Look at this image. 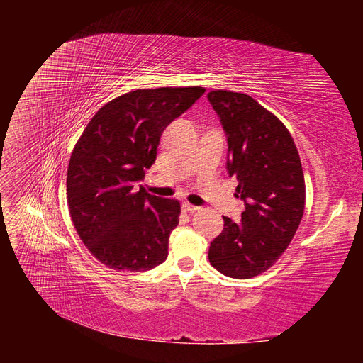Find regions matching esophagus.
<instances>
[{"mask_svg":"<svg viewBox=\"0 0 363 363\" xmlns=\"http://www.w3.org/2000/svg\"><path fill=\"white\" fill-rule=\"evenodd\" d=\"M182 208L184 212H194V211H196V206H194V204H191V203H188V201H184V203H182Z\"/></svg>","mask_w":363,"mask_h":363,"instance_id":"obj_1","label":"esophagus"}]
</instances>
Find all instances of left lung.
<instances>
[{
    "label": "left lung",
    "mask_w": 363,
    "mask_h": 363,
    "mask_svg": "<svg viewBox=\"0 0 363 363\" xmlns=\"http://www.w3.org/2000/svg\"><path fill=\"white\" fill-rule=\"evenodd\" d=\"M207 100L227 138V171L245 204L240 223L224 218L208 260L232 279H251L279 260L298 228L306 200L294 139L281 121L245 94L212 91Z\"/></svg>",
    "instance_id": "8db88e82"
}]
</instances>
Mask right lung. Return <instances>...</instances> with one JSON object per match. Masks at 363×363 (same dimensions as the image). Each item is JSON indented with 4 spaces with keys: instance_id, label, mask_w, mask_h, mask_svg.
<instances>
[{
    "instance_id": "right-lung-1",
    "label": "right lung",
    "mask_w": 363,
    "mask_h": 363,
    "mask_svg": "<svg viewBox=\"0 0 363 363\" xmlns=\"http://www.w3.org/2000/svg\"><path fill=\"white\" fill-rule=\"evenodd\" d=\"M206 92L159 87L121 95L98 111L77 142L67 195L83 244L107 268L142 272L168 257L177 200L136 189L156 162L163 130Z\"/></svg>"
}]
</instances>
